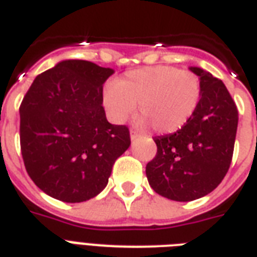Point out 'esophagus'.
<instances>
[{
	"label": "esophagus",
	"instance_id": "34e87169",
	"mask_svg": "<svg viewBox=\"0 0 257 257\" xmlns=\"http://www.w3.org/2000/svg\"><path fill=\"white\" fill-rule=\"evenodd\" d=\"M139 137H140V133L136 132V131H133V129H132V131H131V139H132V141L137 140Z\"/></svg>",
	"mask_w": 257,
	"mask_h": 257
}]
</instances>
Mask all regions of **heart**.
<instances>
[{"label":"heart","mask_w":257,"mask_h":257,"mask_svg":"<svg viewBox=\"0 0 257 257\" xmlns=\"http://www.w3.org/2000/svg\"><path fill=\"white\" fill-rule=\"evenodd\" d=\"M203 96L201 80L191 70L157 65L131 70L104 90V105L113 120L136 110L159 133H173L195 116Z\"/></svg>","instance_id":"1"}]
</instances>
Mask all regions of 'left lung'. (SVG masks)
Here are the masks:
<instances>
[{"label": "left lung", "instance_id": "8db88e82", "mask_svg": "<svg viewBox=\"0 0 257 257\" xmlns=\"http://www.w3.org/2000/svg\"><path fill=\"white\" fill-rule=\"evenodd\" d=\"M203 96L195 116L177 132L155 137L157 153L145 173L153 191L175 201L211 193L227 175L235 147L239 112L221 80L191 68Z\"/></svg>", "mask_w": 257, "mask_h": 257}]
</instances>
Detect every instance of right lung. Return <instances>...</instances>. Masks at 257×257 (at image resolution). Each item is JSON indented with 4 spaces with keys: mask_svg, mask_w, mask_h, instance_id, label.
Wrapping results in <instances>:
<instances>
[{
    "mask_svg": "<svg viewBox=\"0 0 257 257\" xmlns=\"http://www.w3.org/2000/svg\"><path fill=\"white\" fill-rule=\"evenodd\" d=\"M113 69L66 60L38 74L20 105V143L26 172L46 195L81 203L108 184L129 148L126 125L108 122L102 85Z\"/></svg>",
    "mask_w": 257,
    "mask_h": 257,
    "instance_id": "obj_1",
    "label": "right lung"
}]
</instances>
